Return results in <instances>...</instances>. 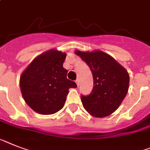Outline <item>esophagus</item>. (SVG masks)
Returning a JSON list of instances; mask_svg holds the SVG:
<instances>
[{"instance_id": "1", "label": "esophagus", "mask_w": 150, "mask_h": 150, "mask_svg": "<svg viewBox=\"0 0 150 150\" xmlns=\"http://www.w3.org/2000/svg\"><path fill=\"white\" fill-rule=\"evenodd\" d=\"M75 83H76V85H77L78 86H79V79H76V81H75Z\"/></svg>"}]
</instances>
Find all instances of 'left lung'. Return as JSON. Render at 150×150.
Returning a JSON list of instances; mask_svg holds the SVG:
<instances>
[{
  "label": "left lung",
  "instance_id": "8db88e82",
  "mask_svg": "<svg viewBox=\"0 0 150 150\" xmlns=\"http://www.w3.org/2000/svg\"><path fill=\"white\" fill-rule=\"evenodd\" d=\"M90 68L94 87L89 95H81L83 107L94 117H104L114 113L125 98L129 88L127 71L114 58L100 50H75Z\"/></svg>",
  "mask_w": 150,
  "mask_h": 150
}]
</instances>
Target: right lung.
Returning a JSON list of instances; mask_svg holds the SVG:
<instances>
[{
  "instance_id": "obj_1",
  "label": "right lung",
  "mask_w": 150,
  "mask_h": 150,
  "mask_svg": "<svg viewBox=\"0 0 150 150\" xmlns=\"http://www.w3.org/2000/svg\"><path fill=\"white\" fill-rule=\"evenodd\" d=\"M66 53L50 50L36 56L21 74L22 96L31 109L43 115L52 114L63 108L69 89L75 81L67 79L63 68Z\"/></svg>"
}]
</instances>
